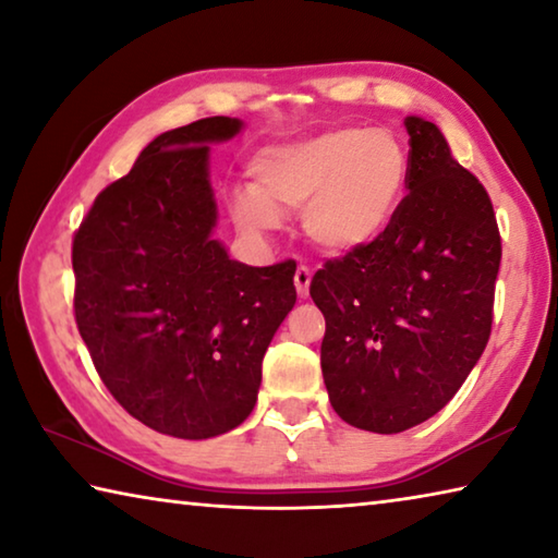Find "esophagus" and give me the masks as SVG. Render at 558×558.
Instances as JSON below:
<instances>
[{"instance_id": "1", "label": "esophagus", "mask_w": 558, "mask_h": 558, "mask_svg": "<svg viewBox=\"0 0 558 558\" xmlns=\"http://www.w3.org/2000/svg\"><path fill=\"white\" fill-rule=\"evenodd\" d=\"M310 280H313V270H310L307 266H300V268L295 270V290H298L300 298H307Z\"/></svg>"}]
</instances>
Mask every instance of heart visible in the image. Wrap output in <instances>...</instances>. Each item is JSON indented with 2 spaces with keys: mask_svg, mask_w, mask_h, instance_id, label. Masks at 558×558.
<instances>
[{
  "mask_svg": "<svg viewBox=\"0 0 558 558\" xmlns=\"http://www.w3.org/2000/svg\"><path fill=\"white\" fill-rule=\"evenodd\" d=\"M253 189L233 194L239 229L266 235L280 214H300L307 239L327 253H354L389 231L409 186L411 157L386 128H337L272 145L253 159Z\"/></svg>",
  "mask_w": 558,
  "mask_h": 558,
  "instance_id": "1",
  "label": "heart"
}]
</instances>
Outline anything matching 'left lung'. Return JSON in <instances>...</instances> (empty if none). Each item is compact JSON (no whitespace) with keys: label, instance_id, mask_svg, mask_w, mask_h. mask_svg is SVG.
<instances>
[{"label":"left lung","instance_id":"1","mask_svg":"<svg viewBox=\"0 0 558 558\" xmlns=\"http://www.w3.org/2000/svg\"><path fill=\"white\" fill-rule=\"evenodd\" d=\"M409 194L379 241L327 260L310 295L329 403L349 426L401 433L458 393L493 329L502 260L493 202L436 122L409 116Z\"/></svg>","mask_w":558,"mask_h":558}]
</instances>
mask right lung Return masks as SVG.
Instances as JSON below:
<instances>
[{
    "instance_id": "add662e5",
    "label": "right lung",
    "mask_w": 558,
    "mask_h": 558,
    "mask_svg": "<svg viewBox=\"0 0 558 558\" xmlns=\"http://www.w3.org/2000/svg\"><path fill=\"white\" fill-rule=\"evenodd\" d=\"M239 118L155 137L102 189L73 239L75 325L102 384L132 418L204 440L248 418L260 364L295 305V263L253 268L211 239L209 145Z\"/></svg>"
}]
</instances>
